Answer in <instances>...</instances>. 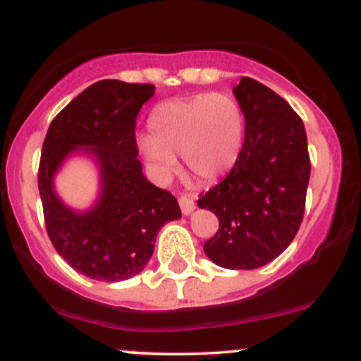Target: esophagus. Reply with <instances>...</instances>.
<instances>
[{
    "instance_id": "esophagus-1",
    "label": "esophagus",
    "mask_w": 361,
    "mask_h": 361,
    "mask_svg": "<svg viewBox=\"0 0 361 361\" xmlns=\"http://www.w3.org/2000/svg\"><path fill=\"white\" fill-rule=\"evenodd\" d=\"M178 204H180L181 212H183L185 215L192 214L195 210V202H193L192 195H181V197L178 198Z\"/></svg>"
}]
</instances>
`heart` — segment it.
I'll use <instances>...</instances> for the list:
<instances>
[{
    "label": "heart",
    "instance_id": "b5f03b06",
    "mask_svg": "<svg viewBox=\"0 0 361 361\" xmlns=\"http://www.w3.org/2000/svg\"><path fill=\"white\" fill-rule=\"evenodd\" d=\"M151 134L137 149L152 175L164 180L176 166V152L202 180H217L234 168L244 142V115L226 93H202L168 100L149 117Z\"/></svg>",
    "mask_w": 361,
    "mask_h": 361
}]
</instances>
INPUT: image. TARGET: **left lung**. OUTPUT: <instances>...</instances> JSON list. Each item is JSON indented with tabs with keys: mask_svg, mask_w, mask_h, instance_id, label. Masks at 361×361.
Here are the masks:
<instances>
[{
	"mask_svg": "<svg viewBox=\"0 0 361 361\" xmlns=\"http://www.w3.org/2000/svg\"><path fill=\"white\" fill-rule=\"evenodd\" d=\"M246 127L238 163L219 185L200 193L219 231L205 255L229 270L270 263L293 241L305 210L310 157L302 118L280 94L251 78L234 88Z\"/></svg>",
	"mask_w": 361,
	"mask_h": 361,
	"instance_id": "obj_1",
	"label": "left lung"
}]
</instances>
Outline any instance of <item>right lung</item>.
Returning <instances> with one entry per match:
<instances>
[{
	"instance_id": "1",
	"label": "right lung",
	"mask_w": 361,
	"mask_h": 361,
	"mask_svg": "<svg viewBox=\"0 0 361 361\" xmlns=\"http://www.w3.org/2000/svg\"><path fill=\"white\" fill-rule=\"evenodd\" d=\"M152 94V85L98 81L56 115L45 135L39 164L45 229L64 261L88 279L135 276L151 259L161 227L181 217L176 198L146 180L137 157L135 120ZM74 150L93 155L102 171L101 198L81 214L53 192V175Z\"/></svg>"
}]
</instances>
